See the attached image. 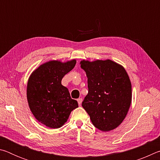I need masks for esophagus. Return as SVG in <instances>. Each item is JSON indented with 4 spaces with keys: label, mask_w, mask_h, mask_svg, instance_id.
Instances as JSON below:
<instances>
[{
    "label": "esophagus",
    "mask_w": 160,
    "mask_h": 160,
    "mask_svg": "<svg viewBox=\"0 0 160 160\" xmlns=\"http://www.w3.org/2000/svg\"><path fill=\"white\" fill-rule=\"evenodd\" d=\"M82 98H78V104L80 105L82 104Z\"/></svg>",
    "instance_id": "34e87169"
}]
</instances>
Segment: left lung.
Masks as SVG:
<instances>
[{
  "label": "left lung",
  "instance_id": "1",
  "mask_svg": "<svg viewBox=\"0 0 160 160\" xmlns=\"http://www.w3.org/2000/svg\"><path fill=\"white\" fill-rule=\"evenodd\" d=\"M88 77V94L82 106L93 125L109 131L122 123L131 106V83L126 70L111 60L82 61Z\"/></svg>",
  "mask_w": 160,
  "mask_h": 160
}]
</instances>
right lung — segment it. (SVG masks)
I'll list each match as a JSON object with an SVG mask.
<instances>
[{"label":"right lung","instance_id":"right-lung-1","mask_svg":"<svg viewBox=\"0 0 160 160\" xmlns=\"http://www.w3.org/2000/svg\"><path fill=\"white\" fill-rule=\"evenodd\" d=\"M76 61H48L34 70L28 80L27 97L32 113L48 128H60L70 112L78 107L68 88L62 85L64 75L73 69Z\"/></svg>","mask_w":160,"mask_h":160}]
</instances>
